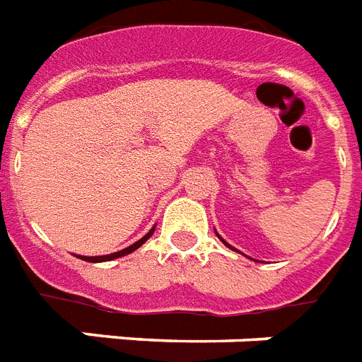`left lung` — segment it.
Masks as SVG:
<instances>
[{
  "mask_svg": "<svg viewBox=\"0 0 362 362\" xmlns=\"http://www.w3.org/2000/svg\"><path fill=\"white\" fill-rule=\"evenodd\" d=\"M216 235H218V233H216ZM218 237H220V235H218ZM220 241L224 243V245H226V247H228V248H231V250H235V248L231 247V245H228V243H226V241H224V239H222V237H220Z\"/></svg>",
  "mask_w": 362,
  "mask_h": 362,
  "instance_id": "obj_1",
  "label": "left lung"
}]
</instances>
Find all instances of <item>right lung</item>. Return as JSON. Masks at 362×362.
I'll list each match as a JSON object with an SVG mask.
<instances>
[{
	"label": "right lung",
	"mask_w": 362,
	"mask_h": 362,
	"mask_svg": "<svg viewBox=\"0 0 362 362\" xmlns=\"http://www.w3.org/2000/svg\"><path fill=\"white\" fill-rule=\"evenodd\" d=\"M153 230H156V228H151V230L148 231V233H146L142 239H138L136 243H132L131 247L123 248V250H119V252H114V255H106V256H79V258L85 262H110V260H115V258H121V256L131 255V252H134L138 247H142V245H144V243L150 239L151 233H153Z\"/></svg>",
	"instance_id": "obj_1"
}]
</instances>
